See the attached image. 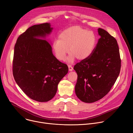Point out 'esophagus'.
Segmentation results:
<instances>
[{
    "label": "esophagus",
    "instance_id": "34e87169",
    "mask_svg": "<svg viewBox=\"0 0 133 133\" xmlns=\"http://www.w3.org/2000/svg\"><path fill=\"white\" fill-rule=\"evenodd\" d=\"M68 69H69V71H71L73 70V67L71 65H69L68 66Z\"/></svg>",
    "mask_w": 133,
    "mask_h": 133
}]
</instances>
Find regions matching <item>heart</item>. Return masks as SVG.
<instances>
[{
	"mask_svg": "<svg viewBox=\"0 0 133 133\" xmlns=\"http://www.w3.org/2000/svg\"><path fill=\"white\" fill-rule=\"evenodd\" d=\"M96 43V37L92 31L74 26L59 34V39H55L52 43V48L56 58L59 61H64L69 51L70 54L67 61L72 63L76 58L79 61L88 58L92 53Z\"/></svg>",
	"mask_w": 133,
	"mask_h": 133,
	"instance_id": "heart-1",
	"label": "heart"
}]
</instances>
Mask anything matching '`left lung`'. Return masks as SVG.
I'll use <instances>...</instances> for the list:
<instances>
[{"label": "left lung", "mask_w": 133, "mask_h": 133, "mask_svg": "<svg viewBox=\"0 0 133 133\" xmlns=\"http://www.w3.org/2000/svg\"><path fill=\"white\" fill-rule=\"evenodd\" d=\"M98 32L101 37L91 55L74 67L78 76L76 95L87 103L95 102L107 95L121 70L117 41L103 29L99 28Z\"/></svg>", "instance_id": "1"}]
</instances>
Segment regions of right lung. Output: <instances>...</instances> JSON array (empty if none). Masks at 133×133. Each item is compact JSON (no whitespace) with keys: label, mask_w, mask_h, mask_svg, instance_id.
Returning a JSON list of instances; mask_svg holds the SVG:
<instances>
[{"label":"right lung","mask_w":133,"mask_h":133,"mask_svg":"<svg viewBox=\"0 0 133 133\" xmlns=\"http://www.w3.org/2000/svg\"><path fill=\"white\" fill-rule=\"evenodd\" d=\"M50 23L34 25L21 35L14 48L12 72L21 89L31 99L46 102L56 95L59 82L68 73L66 64L52 54L46 39Z\"/></svg>","instance_id":"right-lung-1"}]
</instances>
